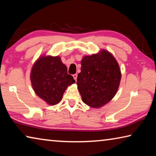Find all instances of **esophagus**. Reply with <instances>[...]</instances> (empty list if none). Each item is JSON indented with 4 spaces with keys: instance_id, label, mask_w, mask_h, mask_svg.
I'll list each match as a JSON object with an SVG mask.
<instances>
[{
    "instance_id": "34e87169",
    "label": "esophagus",
    "mask_w": 156,
    "mask_h": 156,
    "mask_svg": "<svg viewBox=\"0 0 156 156\" xmlns=\"http://www.w3.org/2000/svg\"><path fill=\"white\" fill-rule=\"evenodd\" d=\"M73 78H74L75 80H77V77H78L77 73H76V74H73Z\"/></svg>"
}]
</instances>
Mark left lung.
<instances>
[{"mask_svg":"<svg viewBox=\"0 0 156 156\" xmlns=\"http://www.w3.org/2000/svg\"><path fill=\"white\" fill-rule=\"evenodd\" d=\"M120 79L119 65L109 51L84 56L77 78L82 100L91 107L103 106L114 97Z\"/></svg>","mask_w":156,"mask_h":156,"instance_id":"obj_1","label":"left lung"}]
</instances>
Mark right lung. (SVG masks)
<instances>
[{"instance_id": "add662e5", "label": "right lung", "mask_w": 156, "mask_h": 156, "mask_svg": "<svg viewBox=\"0 0 156 156\" xmlns=\"http://www.w3.org/2000/svg\"><path fill=\"white\" fill-rule=\"evenodd\" d=\"M30 79L35 93L47 104L54 105L62 98L66 89L75 83L58 56H42L31 69Z\"/></svg>"}]
</instances>
